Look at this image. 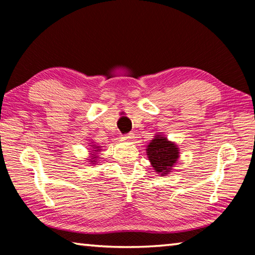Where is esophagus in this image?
Listing matches in <instances>:
<instances>
[{
  "label": "esophagus",
  "instance_id": "34e87169",
  "mask_svg": "<svg viewBox=\"0 0 255 255\" xmlns=\"http://www.w3.org/2000/svg\"><path fill=\"white\" fill-rule=\"evenodd\" d=\"M133 137H135V135H133L132 132H129V133H126V135H124L123 139H125V140H131V139H133Z\"/></svg>",
  "mask_w": 255,
  "mask_h": 255
}]
</instances>
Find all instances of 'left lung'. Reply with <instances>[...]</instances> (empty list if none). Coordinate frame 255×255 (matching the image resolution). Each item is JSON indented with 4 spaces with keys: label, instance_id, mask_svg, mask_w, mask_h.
I'll return each instance as SVG.
<instances>
[{
    "label": "left lung",
    "instance_id": "8db88e82",
    "mask_svg": "<svg viewBox=\"0 0 255 255\" xmlns=\"http://www.w3.org/2000/svg\"><path fill=\"white\" fill-rule=\"evenodd\" d=\"M146 153L155 172L161 175H166L175 165L180 152L173 141L167 140L166 137L157 133L147 145Z\"/></svg>",
    "mask_w": 255,
    "mask_h": 255
}]
</instances>
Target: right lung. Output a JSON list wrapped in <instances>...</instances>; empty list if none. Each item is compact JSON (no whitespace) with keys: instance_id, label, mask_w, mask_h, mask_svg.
<instances>
[{"instance_id":"1","label":"right lung","mask_w":255,"mask_h":255,"mask_svg":"<svg viewBox=\"0 0 255 255\" xmlns=\"http://www.w3.org/2000/svg\"><path fill=\"white\" fill-rule=\"evenodd\" d=\"M90 146H92L93 148H91V149H93V152L94 153H97V152H100V147L101 146H97V145H90ZM98 155L97 154H92V156H91V158H90V161L89 162H91L92 164H96L97 163V161H98Z\"/></svg>"}]
</instances>
